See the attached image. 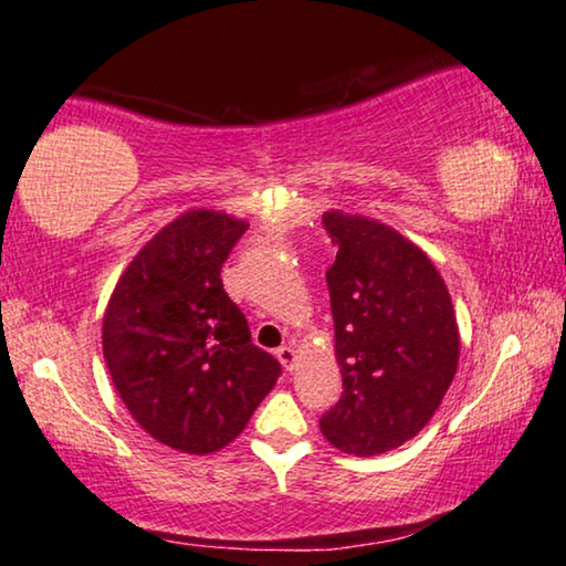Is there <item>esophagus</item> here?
<instances>
[{
  "label": "esophagus",
  "instance_id": "1",
  "mask_svg": "<svg viewBox=\"0 0 566 566\" xmlns=\"http://www.w3.org/2000/svg\"><path fill=\"white\" fill-rule=\"evenodd\" d=\"M276 359L282 361L284 370H292V367H295V349H292L290 344L279 346V349H276Z\"/></svg>",
  "mask_w": 566,
  "mask_h": 566
}]
</instances>
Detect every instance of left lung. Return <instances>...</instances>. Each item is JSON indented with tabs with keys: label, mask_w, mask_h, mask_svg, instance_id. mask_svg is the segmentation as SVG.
I'll list each match as a JSON object with an SVG mask.
<instances>
[{
	"label": "left lung",
	"mask_w": 566,
	"mask_h": 566,
	"mask_svg": "<svg viewBox=\"0 0 566 566\" xmlns=\"http://www.w3.org/2000/svg\"><path fill=\"white\" fill-rule=\"evenodd\" d=\"M336 245L326 271L344 394L321 432L349 455L388 453L432 419L458 367V326L432 261L386 224L323 214Z\"/></svg>",
	"instance_id": "1"
}]
</instances>
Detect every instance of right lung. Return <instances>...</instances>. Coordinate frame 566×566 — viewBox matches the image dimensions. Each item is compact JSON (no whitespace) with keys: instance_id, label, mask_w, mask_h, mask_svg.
I'll list each match as a JSON object with an SVG mask.
<instances>
[{"instance_id":"1","label":"right lung","mask_w":566,"mask_h":566,"mask_svg":"<svg viewBox=\"0 0 566 566\" xmlns=\"http://www.w3.org/2000/svg\"><path fill=\"white\" fill-rule=\"evenodd\" d=\"M245 222L193 209L129 263L103 318V357L120 401L155 440L207 455L235 440L282 365L251 342L222 287Z\"/></svg>"}]
</instances>
